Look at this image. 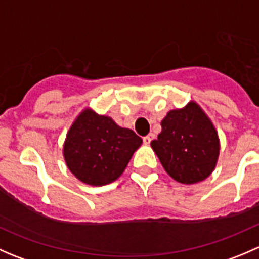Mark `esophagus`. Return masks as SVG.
<instances>
[{"label":"esophagus","instance_id":"1","mask_svg":"<svg viewBox=\"0 0 259 259\" xmlns=\"http://www.w3.org/2000/svg\"><path fill=\"white\" fill-rule=\"evenodd\" d=\"M154 138H155V135H154L153 133H150V134H148V135H146V137L143 138V142H144V144L148 145V144H150L151 140H153Z\"/></svg>","mask_w":259,"mask_h":259}]
</instances>
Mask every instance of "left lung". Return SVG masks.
<instances>
[{
  "mask_svg": "<svg viewBox=\"0 0 259 259\" xmlns=\"http://www.w3.org/2000/svg\"><path fill=\"white\" fill-rule=\"evenodd\" d=\"M151 148L171 178L194 184L208 178L215 168L219 139L209 117L192 101L166 114Z\"/></svg>",
  "mask_w": 259,
  "mask_h": 259,
  "instance_id": "8db88e82",
  "label": "left lung"
}]
</instances>
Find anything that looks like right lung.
<instances>
[{
	"instance_id": "right-lung-1",
	"label": "right lung",
	"mask_w": 259,
	"mask_h": 259,
	"mask_svg": "<svg viewBox=\"0 0 259 259\" xmlns=\"http://www.w3.org/2000/svg\"><path fill=\"white\" fill-rule=\"evenodd\" d=\"M142 138L113 119L83 110L67 133L64 156L70 171L89 185H105L122 174Z\"/></svg>"
}]
</instances>
